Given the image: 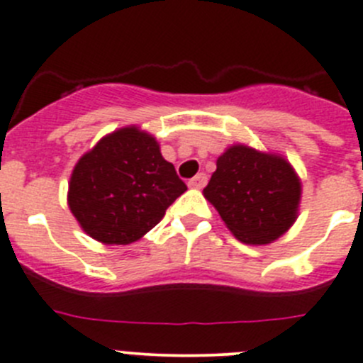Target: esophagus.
<instances>
[{"label": "esophagus", "instance_id": "esophagus-1", "mask_svg": "<svg viewBox=\"0 0 363 363\" xmlns=\"http://www.w3.org/2000/svg\"><path fill=\"white\" fill-rule=\"evenodd\" d=\"M206 182H208V177H206L204 174H197V175H195L194 179H189L188 186H189V188L201 189V188H204V186H206Z\"/></svg>", "mask_w": 363, "mask_h": 363}]
</instances>
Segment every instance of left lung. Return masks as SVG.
Wrapping results in <instances>:
<instances>
[{"label": "left lung", "instance_id": "left-lung-1", "mask_svg": "<svg viewBox=\"0 0 363 363\" xmlns=\"http://www.w3.org/2000/svg\"><path fill=\"white\" fill-rule=\"evenodd\" d=\"M202 194L235 238L264 246L295 224L302 182L280 153L233 145L217 159V169Z\"/></svg>", "mask_w": 363, "mask_h": 363}]
</instances>
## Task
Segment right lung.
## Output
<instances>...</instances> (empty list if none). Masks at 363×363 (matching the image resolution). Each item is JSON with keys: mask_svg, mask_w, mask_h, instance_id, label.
<instances>
[{"mask_svg": "<svg viewBox=\"0 0 363 363\" xmlns=\"http://www.w3.org/2000/svg\"><path fill=\"white\" fill-rule=\"evenodd\" d=\"M186 191L157 139L139 126L101 137L81 155L68 182V208L86 235L125 246L148 233Z\"/></svg>", "mask_w": 363, "mask_h": 363, "instance_id": "obj_1", "label": "right lung"}]
</instances>
